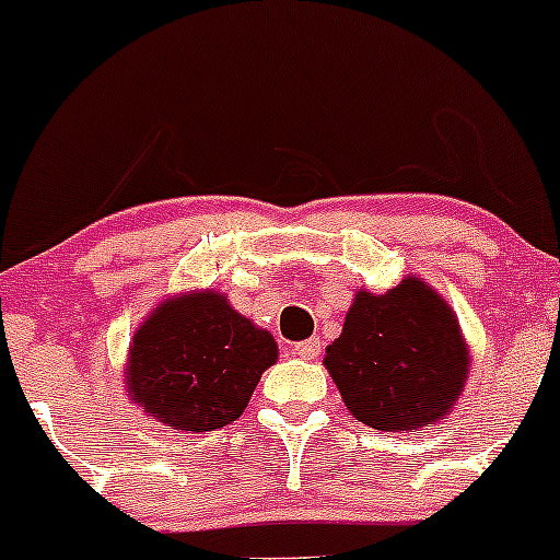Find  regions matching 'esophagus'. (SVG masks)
I'll list each match as a JSON object with an SVG mask.
<instances>
[{
	"label": "esophagus",
	"instance_id": "esophagus-1",
	"mask_svg": "<svg viewBox=\"0 0 560 560\" xmlns=\"http://www.w3.org/2000/svg\"><path fill=\"white\" fill-rule=\"evenodd\" d=\"M294 353H298L300 359H316V355L322 353V340H318V337H308V340L294 346Z\"/></svg>",
	"mask_w": 560,
	"mask_h": 560
}]
</instances>
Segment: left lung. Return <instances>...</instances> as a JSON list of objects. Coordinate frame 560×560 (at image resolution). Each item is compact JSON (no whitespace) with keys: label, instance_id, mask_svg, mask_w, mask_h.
Returning a JSON list of instances; mask_svg holds the SVG:
<instances>
[{"label":"left lung","instance_id":"8db88e82","mask_svg":"<svg viewBox=\"0 0 560 560\" xmlns=\"http://www.w3.org/2000/svg\"><path fill=\"white\" fill-rule=\"evenodd\" d=\"M324 364L342 401L374 430L433 425L463 390L468 350L450 305L404 279L388 294L359 292Z\"/></svg>","mask_w":560,"mask_h":560}]
</instances>
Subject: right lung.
<instances>
[{
    "instance_id": "obj_1",
    "label": "right lung",
    "mask_w": 560,
    "mask_h": 560,
    "mask_svg": "<svg viewBox=\"0 0 560 560\" xmlns=\"http://www.w3.org/2000/svg\"><path fill=\"white\" fill-rule=\"evenodd\" d=\"M276 355L273 337L238 316L223 294H188L164 303L138 329L127 388L153 420L205 433L247 409Z\"/></svg>"
}]
</instances>
